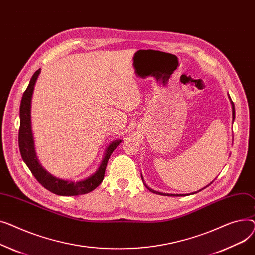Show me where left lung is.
<instances>
[{
  "instance_id": "1",
  "label": "left lung",
  "mask_w": 255,
  "mask_h": 255,
  "mask_svg": "<svg viewBox=\"0 0 255 255\" xmlns=\"http://www.w3.org/2000/svg\"><path fill=\"white\" fill-rule=\"evenodd\" d=\"M232 106H233V116H234V118H235V105H234V103H233V101H232ZM213 182V181H212ZM212 182L210 183V184H212ZM209 184V185H210ZM209 185H207V186H209ZM145 186L150 190L151 192H153V193H156V194H161V196H170V197H181V196H185V194H172V193H162V192H159V191H155V190H153V189H151V188H149L146 184H145ZM206 186V187H207ZM205 188V187H204ZM204 188H202V189H204ZM201 189V190H202ZM200 191V190H199ZM196 192H198V191H196ZM196 192H193V193H196Z\"/></svg>"
}]
</instances>
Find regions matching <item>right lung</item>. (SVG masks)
Instances as JSON below:
<instances>
[{
	"mask_svg": "<svg viewBox=\"0 0 255 255\" xmlns=\"http://www.w3.org/2000/svg\"><path fill=\"white\" fill-rule=\"evenodd\" d=\"M40 74V69L37 70L31 81L28 83L25 92L23 93L20 108H19V115H20V127L18 132V145H19V151L23 161L25 162L28 169L31 170L32 174L38 180V182L49 191L58 194V196H78V194H84L87 192L93 191L97 188L101 182L103 181L105 171L110 155L115 150L116 147L122 143V141H114L112 142L106 150V154L102 160V163L98 171L92 175L91 177L86 178L85 180L78 181V182H72V181H65L62 179H58L50 175L48 172L45 171L41 164L39 163L34 148V141H33V134L31 129V100L34 91V86L36 80Z\"/></svg>",
	"mask_w": 255,
	"mask_h": 255,
	"instance_id": "right-lung-1",
	"label": "right lung"
}]
</instances>
